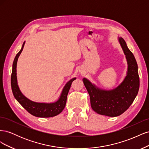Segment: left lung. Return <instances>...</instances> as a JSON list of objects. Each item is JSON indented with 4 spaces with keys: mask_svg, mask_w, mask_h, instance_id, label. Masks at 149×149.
Returning <instances> with one entry per match:
<instances>
[{
    "mask_svg": "<svg viewBox=\"0 0 149 149\" xmlns=\"http://www.w3.org/2000/svg\"><path fill=\"white\" fill-rule=\"evenodd\" d=\"M118 40L128 65L127 75L123 81L114 89L105 90L97 88L86 78L83 79L93 111L99 114L109 117L120 116L128 109L137 95L140 84L136 58L125 40L121 37Z\"/></svg>",
    "mask_w": 149,
    "mask_h": 149,
    "instance_id": "obj_1",
    "label": "left lung"
}]
</instances>
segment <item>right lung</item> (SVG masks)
<instances>
[{
	"mask_svg": "<svg viewBox=\"0 0 149 149\" xmlns=\"http://www.w3.org/2000/svg\"><path fill=\"white\" fill-rule=\"evenodd\" d=\"M25 42L22 45L20 52L17 54L13 60L12 65V71L11 75V86L13 96L22 107L27 111L30 114L38 118H51L55 116L62 112L64 109L66 103L68 94L70 89L71 85L76 78H72L65 84L62 90L61 95L58 100L52 103L37 102L29 100L22 93L17 83V63L20 53L23 50L25 45Z\"/></svg>",
	"mask_w": 149,
	"mask_h": 149,
	"instance_id": "1",
	"label": "right lung"
}]
</instances>
